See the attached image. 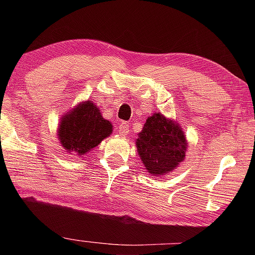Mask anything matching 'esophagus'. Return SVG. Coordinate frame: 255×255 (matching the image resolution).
I'll list each match as a JSON object with an SVG mask.
<instances>
[{
    "label": "esophagus",
    "mask_w": 255,
    "mask_h": 255,
    "mask_svg": "<svg viewBox=\"0 0 255 255\" xmlns=\"http://www.w3.org/2000/svg\"><path fill=\"white\" fill-rule=\"evenodd\" d=\"M118 132L122 135H127L128 133V124L125 123V122H122V123L118 125Z\"/></svg>",
    "instance_id": "obj_1"
}]
</instances>
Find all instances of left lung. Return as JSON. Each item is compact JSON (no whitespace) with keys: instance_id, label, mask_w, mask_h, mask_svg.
<instances>
[{"instance_id":"1","label":"left lung","mask_w":255,"mask_h":255,"mask_svg":"<svg viewBox=\"0 0 255 255\" xmlns=\"http://www.w3.org/2000/svg\"><path fill=\"white\" fill-rule=\"evenodd\" d=\"M135 144L142 163L152 175L170 172L186 156L184 133L179 125L161 114L146 120Z\"/></svg>"}]
</instances>
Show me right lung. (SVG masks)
<instances>
[{"instance_id":"1","label":"right lung","mask_w":255,"mask_h":255,"mask_svg":"<svg viewBox=\"0 0 255 255\" xmlns=\"http://www.w3.org/2000/svg\"><path fill=\"white\" fill-rule=\"evenodd\" d=\"M113 125L104 120L92 101L80 103L74 110L61 118L58 137L69 152L85 154L109 137Z\"/></svg>"}]
</instances>
